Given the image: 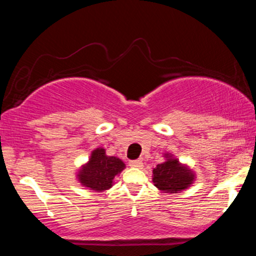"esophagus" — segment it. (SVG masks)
<instances>
[{"instance_id":"34e87169","label":"esophagus","mask_w":256,"mask_h":256,"mask_svg":"<svg viewBox=\"0 0 256 256\" xmlns=\"http://www.w3.org/2000/svg\"><path fill=\"white\" fill-rule=\"evenodd\" d=\"M128 165L131 167H137V168H140V167L143 166V162L140 158H136V160H131L130 162H128Z\"/></svg>"}]
</instances>
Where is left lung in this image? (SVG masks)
Instances as JSON below:
<instances>
[{
    "mask_svg": "<svg viewBox=\"0 0 256 256\" xmlns=\"http://www.w3.org/2000/svg\"><path fill=\"white\" fill-rule=\"evenodd\" d=\"M155 186L166 192H177L192 184L194 176L189 170L179 165L176 158H168L152 170Z\"/></svg>",
    "mask_w": 256,
    "mask_h": 256,
    "instance_id": "obj_1",
    "label": "left lung"
}]
</instances>
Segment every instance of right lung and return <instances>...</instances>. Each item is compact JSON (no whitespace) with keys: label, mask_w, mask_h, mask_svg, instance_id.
<instances>
[{"label":"right lung","mask_w":256,"mask_h":256,"mask_svg":"<svg viewBox=\"0 0 256 256\" xmlns=\"http://www.w3.org/2000/svg\"><path fill=\"white\" fill-rule=\"evenodd\" d=\"M124 162L118 158L107 156L104 149L98 148L92 152L89 162L79 172V180L92 190L104 192L110 189L113 179L124 170Z\"/></svg>","instance_id":"add662e5"}]
</instances>
